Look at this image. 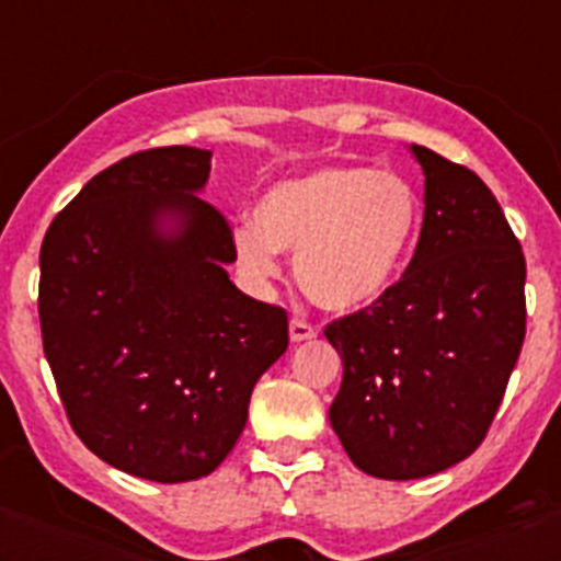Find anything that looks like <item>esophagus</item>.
<instances>
[{
	"mask_svg": "<svg viewBox=\"0 0 561 561\" xmlns=\"http://www.w3.org/2000/svg\"><path fill=\"white\" fill-rule=\"evenodd\" d=\"M311 336H317V331L311 329L306 320H291L289 323V340L291 342H306V340H311Z\"/></svg>",
	"mask_w": 561,
	"mask_h": 561,
	"instance_id": "34e87169",
	"label": "esophagus"
}]
</instances>
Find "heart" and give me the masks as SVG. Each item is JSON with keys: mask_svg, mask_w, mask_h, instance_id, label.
<instances>
[{"mask_svg": "<svg viewBox=\"0 0 561 561\" xmlns=\"http://www.w3.org/2000/svg\"><path fill=\"white\" fill-rule=\"evenodd\" d=\"M421 227L415 187L393 171L325 165L280 180L232 230L241 270L266 284L280 250L295 252L297 286L320 309L354 314L393 289Z\"/></svg>", "mask_w": 561, "mask_h": 561, "instance_id": "b5f03b06", "label": "heart"}]
</instances>
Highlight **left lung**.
Listing matches in <instances>:
<instances>
[{
  "instance_id": "left-lung-1",
  "label": "left lung",
  "mask_w": 561,
  "mask_h": 561,
  "mask_svg": "<svg viewBox=\"0 0 561 561\" xmlns=\"http://www.w3.org/2000/svg\"><path fill=\"white\" fill-rule=\"evenodd\" d=\"M424 225L399 284L325 336L342 359L329 421L356 469L438 474L480 447L525 340V257L478 173L424 146Z\"/></svg>"
}]
</instances>
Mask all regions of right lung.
Wrapping results in <instances>:
<instances>
[{"label": "right lung", "instance_id": "obj_1", "mask_svg": "<svg viewBox=\"0 0 561 561\" xmlns=\"http://www.w3.org/2000/svg\"><path fill=\"white\" fill-rule=\"evenodd\" d=\"M213 151L131 153L81 187L42 244L44 356L78 438L157 483L210 474L244 433L286 311L227 275L225 216L199 193Z\"/></svg>", "mask_w": 561, "mask_h": 561}]
</instances>
